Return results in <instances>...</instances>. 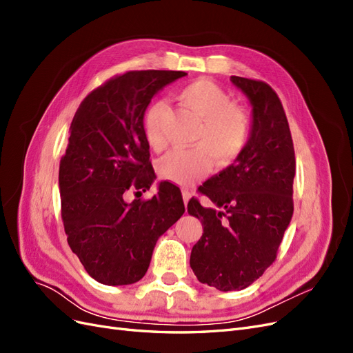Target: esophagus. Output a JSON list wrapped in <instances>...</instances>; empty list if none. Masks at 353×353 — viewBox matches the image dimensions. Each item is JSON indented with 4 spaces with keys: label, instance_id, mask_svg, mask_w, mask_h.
<instances>
[{
    "label": "esophagus",
    "instance_id": "1",
    "mask_svg": "<svg viewBox=\"0 0 353 353\" xmlns=\"http://www.w3.org/2000/svg\"><path fill=\"white\" fill-rule=\"evenodd\" d=\"M191 199V194H190V191H187V190H184L183 191V200H184V205L187 206V203H188V200Z\"/></svg>",
    "mask_w": 353,
    "mask_h": 353
}]
</instances>
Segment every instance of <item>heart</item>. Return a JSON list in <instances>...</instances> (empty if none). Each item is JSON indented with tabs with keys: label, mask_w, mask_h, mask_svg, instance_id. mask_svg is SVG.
I'll return each instance as SVG.
<instances>
[{
	"label": "heart",
	"mask_w": 353,
	"mask_h": 353,
	"mask_svg": "<svg viewBox=\"0 0 353 353\" xmlns=\"http://www.w3.org/2000/svg\"><path fill=\"white\" fill-rule=\"evenodd\" d=\"M176 99L200 121L193 148H176L159 160L162 178L178 185H191L212 168V157L219 166H228L248 144L250 119L241 105L231 103L230 94L213 81L200 78L179 90ZM166 104L153 101L143 114V132L156 152L166 147L163 114Z\"/></svg>",
	"instance_id": "1"
}]
</instances>
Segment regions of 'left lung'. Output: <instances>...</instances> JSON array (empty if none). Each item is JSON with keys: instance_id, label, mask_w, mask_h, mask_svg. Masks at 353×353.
<instances>
[{"instance_id": "8db88e82", "label": "left lung", "mask_w": 353, "mask_h": 353, "mask_svg": "<svg viewBox=\"0 0 353 353\" xmlns=\"http://www.w3.org/2000/svg\"><path fill=\"white\" fill-rule=\"evenodd\" d=\"M252 105L250 132L234 163L208 179L188 213L203 225L193 245L191 270L203 284L221 292L243 290L275 261L293 216L296 160L293 140L279 95L262 81L231 77Z\"/></svg>"}]
</instances>
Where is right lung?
I'll use <instances>...</instances> for the list:
<instances>
[{"label": "right lung", "mask_w": 353, "mask_h": 353, "mask_svg": "<svg viewBox=\"0 0 353 353\" xmlns=\"http://www.w3.org/2000/svg\"><path fill=\"white\" fill-rule=\"evenodd\" d=\"M185 74L128 72L88 94L74 113L59 170L61 218L72 252L101 284L140 281L159 237L185 212L179 188L166 181L148 200L123 197L156 179L143 114L160 90Z\"/></svg>", "instance_id": "right-lung-1"}]
</instances>
